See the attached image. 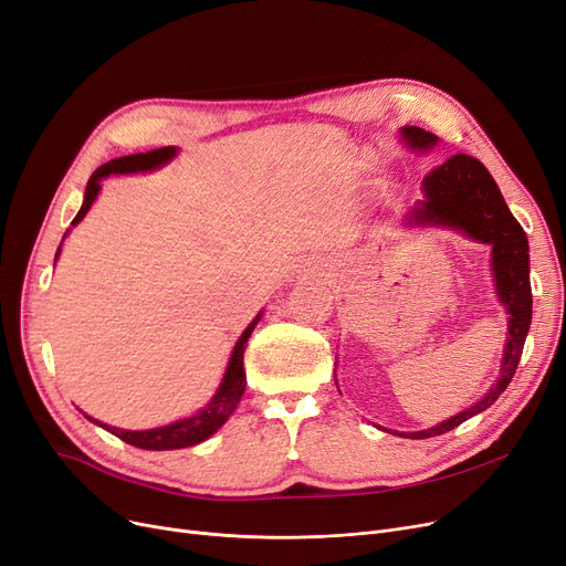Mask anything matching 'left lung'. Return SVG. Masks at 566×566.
<instances>
[{
	"instance_id": "8db88e82",
	"label": "left lung",
	"mask_w": 566,
	"mask_h": 566,
	"mask_svg": "<svg viewBox=\"0 0 566 566\" xmlns=\"http://www.w3.org/2000/svg\"><path fill=\"white\" fill-rule=\"evenodd\" d=\"M400 138L413 153H430L439 138L421 127H402ZM423 199L416 201L405 217L407 229H449L481 244H490V270H493L495 293L506 312V342L500 375L485 396L472 407L428 430L390 432L407 439H428L444 434L472 416L493 405L511 384L521 363L525 337L532 324V286H530V244L523 227L515 222L504 196L488 174V168L470 157L453 155L437 164L421 182ZM337 384V381H335Z\"/></svg>"
}]
</instances>
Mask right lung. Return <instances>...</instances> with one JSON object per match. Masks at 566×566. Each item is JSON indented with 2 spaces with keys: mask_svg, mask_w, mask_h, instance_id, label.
<instances>
[{
  "mask_svg": "<svg viewBox=\"0 0 566 566\" xmlns=\"http://www.w3.org/2000/svg\"><path fill=\"white\" fill-rule=\"evenodd\" d=\"M178 157V147L176 145H168V147H159V150L153 153H145V155H129V157H119L113 159L104 166H99L92 174V178L87 180L85 187V199L83 206L78 210V214L73 217L71 227H76L83 222V217L90 212L92 203L96 201V196L102 191V180L108 176H129V174H150V170H157L161 166H166L170 159ZM71 229H66L64 238L69 235ZM62 238V242H64ZM62 252V244L57 248L55 261ZM263 310L252 318V324L242 331V335L238 337L235 347L231 352L229 365L224 370L222 381H219L214 396L210 398V402L206 407H201L196 413L185 416L180 421H174L168 426L161 428H150V430H122V428H113L108 423H102L92 419V416L85 413V419L96 423L99 428L108 430L111 434L119 437L122 441H127V444L136 447V449H145V451H174V449H187L193 444H201L208 437H212L219 428H222L229 416L235 411L242 392H244V384H248V377H244V367H242V354H244V344H248L254 326L261 322Z\"/></svg>",
  "mask_w": 566,
  "mask_h": 566,
  "instance_id": "add662e5",
  "label": "right lung"
}]
</instances>
